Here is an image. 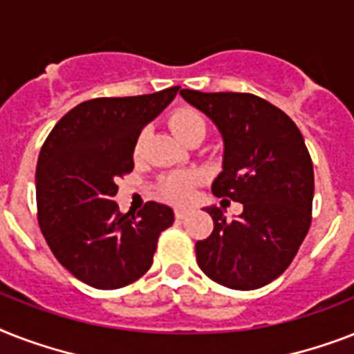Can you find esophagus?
Returning <instances> with one entry per match:
<instances>
[{"label": "esophagus", "instance_id": "1", "mask_svg": "<svg viewBox=\"0 0 354 354\" xmlns=\"http://www.w3.org/2000/svg\"><path fill=\"white\" fill-rule=\"evenodd\" d=\"M187 214H189V211H187V209H176V211H174V216H176V220H183Z\"/></svg>", "mask_w": 354, "mask_h": 354}]
</instances>
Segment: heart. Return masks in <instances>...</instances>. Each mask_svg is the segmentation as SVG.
<instances>
[{
  "label": "heart",
  "instance_id": "obj_1",
  "mask_svg": "<svg viewBox=\"0 0 354 354\" xmlns=\"http://www.w3.org/2000/svg\"><path fill=\"white\" fill-rule=\"evenodd\" d=\"M171 129L174 131L182 142H185L187 138L191 136L192 132L205 131V118L192 107H180L172 112L169 118ZM143 140L145 134H140L136 142V154H140L143 149ZM200 182V176L196 172L185 171V172H172L169 176H165L158 185V194L172 203H187L192 198L194 187Z\"/></svg>",
  "mask_w": 354,
  "mask_h": 354
}]
</instances>
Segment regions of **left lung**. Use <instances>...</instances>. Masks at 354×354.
<instances>
[{"label":"left lung","mask_w":354,"mask_h":354,"mask_svg":"<svg viewBox=\"0 0 354 354\" xmlns=\"http://www.w3.org/2000/svg\"><path fill=\"white\" fill-rule=\"evenodd\" d=\"M180 94L205 112L223 136V171L212 194L243 205L232 222L222 209H207L214 229L196 242L198 266L229 289L267 286L291 266L311 227L315 172L300 129L254 94L191 88Z\"/></svg>","instance_id":"obj_1"}]
</instances>
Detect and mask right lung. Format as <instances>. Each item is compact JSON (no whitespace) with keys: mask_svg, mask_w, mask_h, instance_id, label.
Segmentation results:
<instances>
[{"mask_svg":"<svg viewBox=\"0 0 354 354\" xmlns=\"http://www.w3.org/2000/svg\"><path fill=\"white\" fill-rule=\"evenodd\" d=\"M180 87L127 97H94L68 111L43 143L36 167L37 223L56 260L96 289H120L151 269L171 207L147 202L123 214L112 200L134 169L143 125Z\"/></svg>","mask_w":354,"mask_h":354,"instance_id":"1","label":"right lung"}]
</instances>
